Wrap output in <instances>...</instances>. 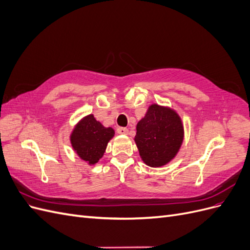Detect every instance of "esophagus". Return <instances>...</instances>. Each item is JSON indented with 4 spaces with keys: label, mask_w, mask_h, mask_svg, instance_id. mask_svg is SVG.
Wrapping results in <instances>:
<instances>
[{
    "label": "esophagus",
    "mask_w": 250,
    "mask_h": 250,
    "mask_svg": "<svg viewBox=\"0 0 250 250\" xmlns=\"http://www.w3.org/2000/svg\"><path fill=\"white\" fill-rule=\"evenodd\" d=\"M117 132H118L119 134H128V132H129V130H128L127 128H125V127H119L118 129H117Z\"/></svg>",
    "instance_id": "34e87169"
}]
</instances>
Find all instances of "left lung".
<instances>
[{
  "mask_svg": "<svg viewBox=\"0 0 250 250\" xmlns=\"http://www.w3.org/2000/svg\"><path fill=\"white\" fill-rule=\"evenodd\" d=\"M134 141L144 163L152 168L162 167L180 149L184 142L183 122L174 109L152 104L137 124Z\"/></svg>",
  "mask_w": 250,
  "mask_h": 250,
  "instance_id": "obj_1",
  "label": "left lung"
}]
</instances>
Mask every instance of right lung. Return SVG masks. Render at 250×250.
<instances>
[{"label": "right lung", "instance_id": "right-lung-1", "mask_svg": "<svg viewBox=\"0 0 250 250\" xmlns=\"http://www.w3.org/2000/svg\"><path fill=\"white\" fill-rule=\"evenodd\" d=\"M113 135L115 130L111 127H104L94 115H88L75 126L70 140L74 151L81 160L88 165H95L103 156Z\"/></svg>", "mask_w": 250, "mask_h": 250}]
</instances>
